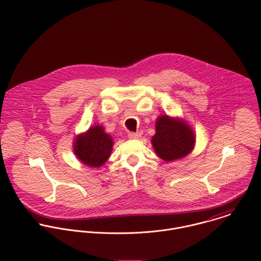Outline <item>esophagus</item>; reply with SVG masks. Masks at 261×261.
I'll list each match as a JSON object with an SVG mask.
<instances>
[{
  "label": "esophagus",
  "mask_w": 261,
  "mask_h": 261,
  "mask_svg": "<svg viewBox=\"0 0 261 261\" xmlns=\"http://www.w3.org/2000/svg\"><path fill=\"white\" fill-rule=\"evenodd\" d=\"M127 137L130 140H138V139H140L142 137V135L140 133H133V132H130V133H128Z\"/></svg>",
  "instance_id": "1"
}]
</instances>
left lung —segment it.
<instances>
[{"mask_svg": "<svg viewBox=\"0 0 261 261\" xmlns=\"http://www.w3.org/2000/svg\"><path fill=\"white\" fill-rule=\"evenodd\" d=\"M151 144L161 159L172 162L191 152L195 137L185 122L162 115L156 120L155 135L151 139Z\"/></svg>", "mask_w": 261, "mask_h": 261, "instance_id": "left-lung-1", "label": "left lung"}]
</instances>
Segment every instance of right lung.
Returning a JSON list of instances; mask_svg holds the SVG:
<instances>
[{
    "label": "right lung",
    "instance_id": "1",
    "mask_svg": "<svg viewBox=\"0 0 261 261\" xmlns=\"http://www.w3.org/2000/svg\"><path fill=\"white\" fill-rule=\"evenodd\" d=\"M75 154L89 167H100L110 158L112 152V139L105 133L103 126L96 125L79 136L74 144Z\"/></svg>",
    "mask_w": 261,
    "mask_h": 261
}]
</instances>
